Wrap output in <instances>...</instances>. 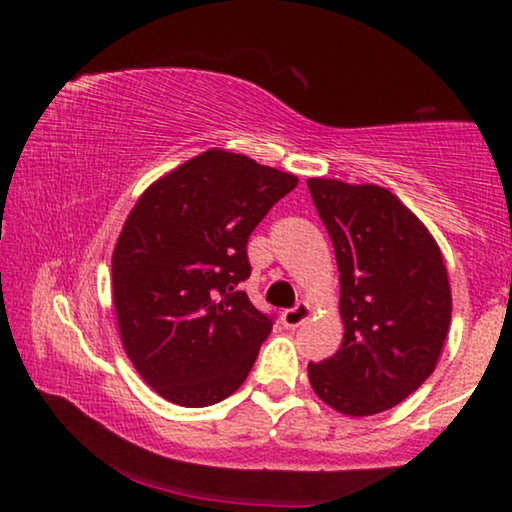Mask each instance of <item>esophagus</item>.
<instances>
[{"label":"esophagus","instance_id":"obj_1","mask_svg":"<svg viewBox=\"0 0 512 512\" xmlns=\"http://www.w3.org/2000/svg\"><path fill=\"white\" fill-rule=\"evenodd\" d=\"M309 316H311V307L307 305V302H298V305L293 307V309L282 311V323H284V327L293 329V327H298V325L305 323Z\"/></svg>","mask_w":512,"mask_h":512}]
</instances>
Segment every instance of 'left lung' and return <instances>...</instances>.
I'll return each instance as SVG.
<instances>
[{"mask_svg": "<svg viewBox=\"0 0 512 512\" xmlns=\"http://www.w3.org/2000/svg\"><path fill=\"white\" fill-rule=\"evenodd\" d=\"M332 237L341 282L343 343L309 363L314 393L352 418L406 400L436 368L452 323L443 253L424 223L393 192L309 178Z\"/></svg>", "mask_w": 512, "mask_h": 512, "instance_id": "obj_1", "label": "left lung"}]
</instances>
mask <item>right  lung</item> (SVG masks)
Listing matches in <instances>:
<instances>
[{
	"instance_id": "1",
	"label": "right lung",
	"mask_w": 512,
	"mask_h": 512,
	"mask_svg": "<svg viewBox=\"0 0 512 512\" xmlns=\"http://www.w3.org/2000/svg\"><path fill=\"white\" fill-rule=\"evenodd\" d=\"M298 185L293 173L210 149L137 198L112 253L121 345L164 400L201 409L244 384L273 320L239 284L246 244Z\"/></svg>"
}]
</instances>
